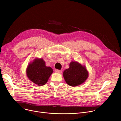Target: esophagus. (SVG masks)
<instances>
[{
  "mask_svg": "<svg viewBox=\"0 0 121 121\" xmlns=\"http://www.w3.org/2000/svg\"><path fill=\"white\" fill-rule=\"evenodd\" d=\"M55 72L56 73H57L61 74V73H62V70H61L55 69Z\"/></svg>",
  "mask_w": 121,
  "mask_h": 121,
  "instance_id": "esophagus-1",
  "label": "esophagus"
}]
</instances>
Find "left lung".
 Returning <instances> with one entry per match:
<instances>
[{
    "label": "left lung",
    "instance_id": "1",
    "mask_svg": "<svg viewBox=\"0 0 121 121\" xmlns=\"http://www.w3.org/2000/svg\"><path fill=\"white\" fill-rule=\"evenodd\" d=\"M89 76V73L86 66L76 61L69 64V67L63 72V77L66 83L72 87L83 83Z\"/></svg>",
    "mask_w": 121,
    "mask_h": 121
}]
</instances>
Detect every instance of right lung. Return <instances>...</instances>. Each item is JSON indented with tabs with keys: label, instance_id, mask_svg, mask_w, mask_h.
Returning <instances> with one entry per match:
<instances>
[{
	"label": "right lung",
	"instance_id": "add662e5",
	"mask_svg": "<svg viewBox=\"0 0 121 121\" xmlns=\"http://www.w3.org/2000/svg\"><path fill=\"white\" fill-rule=\"evenodd\" d=\"M53 72V69L46 66L42 58H35L29 64L26 70L27 77L38 86L45 85Z\"/></svg>",
	"mask_w": 121,
	"mask_h": 121
}]
</instances>
